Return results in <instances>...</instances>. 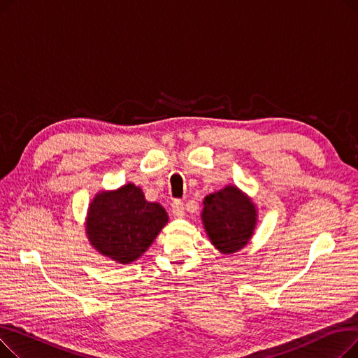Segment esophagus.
I'll return each mask as SVG.
<instances>
[{
  "label": "esophagus",
  "mask_w": 358,
  "mask_h": 358,
  "mask_svg": "<svg viewBox=\"0 0 358 358\" xmlns=\"http://www.w3.org/2000/svg\"><path fill=\"white\" fill-rule=\"evenodd\" d=\"M171 208H173V215L176 217H182L184 213H185V209H184V204L181 200H174L171 203Z\"/></svg>",
  "instance_id": "obj_1"
}]
</instances>
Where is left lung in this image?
Here are the masks:
<instances>
[{
  "instance_id": "1",
  "label": "left lung",
  "mask_w": 358,
  "mask_h": 358,
  "mask_svg": "<svg viewBox=\"0 0 358 358\" xmlns=\"http://www.w3.org/2000/svg\"><path fill=\"white\" fill-rule=\"evenodd\" d=\"M201 220L209 239L222 254H234L250 242L257 209L252 200L235 185L204 197Z\"/></svg>"
}]
</instances>
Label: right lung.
Instances as JSON below:
<instances>
[{"instance_id": "obj_1", "label": "right lung", "mask_w": 358, "mask_h": 358, "mask_svg": "<svg viewBox=\"0 0 358 358\" xmlns=\"http://www.w3.org/2000/svg\"><path fill=\"white\" fill-rule=\"evenodd\" d=\"M166 222L162 206L148 201L139 187L129 182L92 199L85 231L94 250L119 264H130L149 248Z\"/></svg>"}]
</instances>
